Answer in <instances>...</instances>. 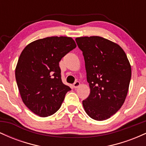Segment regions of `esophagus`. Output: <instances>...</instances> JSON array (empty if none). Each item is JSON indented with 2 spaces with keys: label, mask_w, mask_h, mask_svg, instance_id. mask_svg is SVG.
Returning <instances> with one entry per match:
<instances>
[{
  "label": "esophagus",
  "mask_w": 146,
  "mask_h": 146,
  "mask_svg": "<svg viewBox=\"0 0 146 146\" xmlns=\"http://www.w3.org/2000/svg\"><path fill=\"white\" fill-rule=\"evenodd\" d=\"M80 82L76 81L74 84H73V88H77L78 86H80Z\"/></svg>",
  "instance_id": "esophagus-1"
}]
</instances>
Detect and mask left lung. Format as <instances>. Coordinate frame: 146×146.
<instances>
[{
    "mask_svg": "<svg viewBox=\"0 0 146 146\" xmlns=\"http://www.w3.org/2000/svg\"><path fill=\"white\" fill-rule=\"evenodd\" d=\"M75 41L82 51L90 89L84 108L93 119L106 120L124 103L131 79L130 62L119 45L102 37H80Z\"/></svg>",
    "mask_w": 146,
    "mask_h": 146,
    "instance_id": "left-lung-1",
    "label": "left lung"
}]
</instances>
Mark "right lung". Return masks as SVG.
Wrapping results in <instances>:
<instances>
[{
    "label": "right lung",
    "instance_id": "obj_1",
    "mask_svg": "<svg viewBox=\"0 0 146 146\" xmlns=\"http://www.w3.org/2000/svg\"><path fill=\"white\" fill-rule=\"evenodd\" d=\"M76 47L69 37L37 40L22 51L16 68V83L23 102L40 117L56 113L71 88L61 79L59 62Z\"/></svg>",
    "mask_w": 146,
    "mask_h": 146
}]
</instances>
